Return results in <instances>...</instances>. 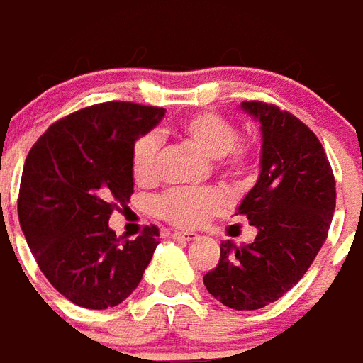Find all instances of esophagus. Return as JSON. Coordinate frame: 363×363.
I'll use <instances>...</instances> for the list:
<instances>
[{
	"label": "esophagus",
	"instance_id": "34e87169",
	"mask_svg": "<svg viewBox=\"0 0 363 363\" xmlns=\"http://www.w3.org/2000/svg\"><path fill=\"white\" fill-rule=\"evenodd\" d=\"M174 240H184V242H191V240H197L199 235L197 233H174Z\"/></svg>",
	"mask_w": 363,
	"mask_h": 363
}]
</instances>
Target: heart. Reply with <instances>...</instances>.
Returning a JSON list of instances; mask_svg holds the SVG:
<instances>
[{
    "label": "heart",
    "mask_w": 363,
    "mask_h": 363,
    "mask_svg": "<svg viewBox=\"0 0 363 363\" xmlns=\"http://www.w3.org/2000/svg\"><path fill=\"white\" fill-rule=\"evenodd\" d=\"M179 135L197 146L207 158L217 160L218 168L230 176H240L248 166L246 148L236 145L235 125L217 113H195L182 121ZM160 140L148 133L133 146L130 169L138 184H150L156 177ZM223 209V199L211 189H177L169 191L158 201V213L177 227H197L205 218Z\"/></svg>",
    "instance_id": "obj_1"
}]
</instances>
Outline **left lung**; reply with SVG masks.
Wrapping results in <instances>:
<instances>
[{"label":"left lung","instance_id":"8db88e82","mask_svg":"<svg viewBox=\"0 0 363 363\" xmlns=\"http://www.w3.org/2000/svg\"><path fill=\"white\" fill-rule=\"evenodd\" d=\"M259 123V176L236 209L256 228L250 244H220L217 268L205 274L207 291L235 311L274 303L305 276L325 244L336 207L334 176L315 133L291 113L244 101Z\"/></svg>","mask_w":363,"mask_h":363}]
</instances>
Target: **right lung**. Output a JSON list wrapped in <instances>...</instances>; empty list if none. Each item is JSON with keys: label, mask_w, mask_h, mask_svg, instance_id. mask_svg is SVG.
Returning <instances> with one entry per match:
<instances>
[{"label": "right lung", "mask_w": 363, "mask_h": 363, "mask_svg": "<svg viewBox=\"0 0 363 363\" xmlns=\"http://www.w3.org/2000/svg\"><path fill=\"white\" fill-rule=\"evenodd\" d=\"M162 107L107 101L48 127L25 160L19 223L52 287L84 309L117 307L135 291L158 246V228L119 240L109 228L135 187V143L164 117Z\"/></svg>", "instance_id": "obj_1"}]
</instances>
